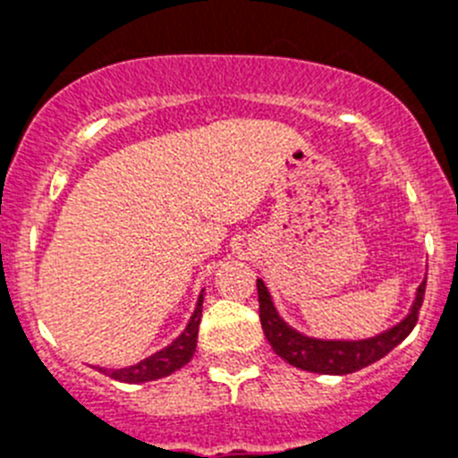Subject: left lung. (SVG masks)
Returning a JSON list of instances; mask_svg holds the SVG:
<instances>
[{
    "instance_id": "obj_1",
    "label": "left lung",
    "mask_w": 458,
    "mask_h": 458,
    "mask_svg": "<svg viewBox=\"0 0 458 458\" xmlns=\"http://www.w3.org/2000/svg\"><path fill=\"white\" fill-rule=\"evenodd\" d=\"M424 286H427V282L420 284L411 314L402 323H396L394 327L376 335V337L360 339V342H330V339H314L295 333L293 327H289L279 318L277 310L270 301L268 289H266L261 279H257L259 318H261V327H264V335L270 346H273V351L279 358L286 360L289 365L298 367V369L314 371V374H353L362 367L374 365L376 360L390 353L394 346H399L411 335V330L418 323L420 307H422L424 301Z\"/></svg>"
}]
</instances>
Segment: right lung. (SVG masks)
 <instances>
[{"instance_id":"obj_1","label":"right lung","mask_w":458,"mask_h":458,"mask_svg":"<svg viewBox=\"0 0 458 458\" xmlns=\"http://www.w3.org/2000/svg\"><path fill=\"white\" fill-rule=\"evenodd\" d=\"M201 305H204V295H199L197 307H194V314L190 317L183 333L174 339L167 349L157 351V353L148 355L147 360H141V362H137V365L132 367H125V369H105V367H98V371L107 374L109 378L121 380V383H147V380H156V378H163V376L174 374L176 369L188 365L194 355V349H197Z\"/></svg>"}]
</instances>
